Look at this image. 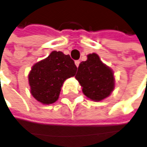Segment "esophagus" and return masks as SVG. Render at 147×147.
Returning <instances> with one entry per match:
<instances>
[{
    "label": "esophagus",
    "mask_w": 147,
    "mask_h": 147,
    "mask_svg": "<svg viewBox=\"0 0 147 147\" xmlns=\"http://www.w3.org/2000/svg\"><path fill=\"white\" fill-rule=\"evenodd\" d=\"M75 64H76V65L78 67V66H79V64H80V61H79V60H76V61H75Z\"/></svg>",
    "instance_id": "1"
}]
</instances>
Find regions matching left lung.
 Returning <instances> with one entry per match:
<instances>
[{
    "label": "left lung",
    "mask_w": 147,
    "mask_h": 147,
    "mask_svg": "<svg viewBox=\"0 0 147 147\" xmlns=\"http://www.w3.org/2000/svg\"><path fill=\"white\" fill-rule=\"evenodd\" d=\"M76 78L82 87L83 93L92 100L106 98L114 88L112 70L94 53L88 55L87 60L80 63Z\"/></svg>",
    "instance_id": "obj_1"
}]
</instances>
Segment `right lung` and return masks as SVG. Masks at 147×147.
I'll list each match as a JSON object with an SVG mask.
<instances>
[{
  "label": "right lung",
  "instance_id": "obj_1",
  "mask_svg": "<svg viewBox=\"0 0 147 147\" xmlns=\"http://www.w3.org/2000/svg\"><path fill=\"white\" fill-rule=\"evenodd\" d=\"M77 67L69 55L53 51L36 63L28 75L31 93L37 101L51 104L59 98L64 82L76 75Z\"/></svg>",
  "mask_w": 147,
  "mask_h": 147
}]
</instances>
